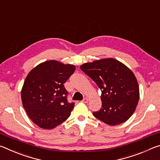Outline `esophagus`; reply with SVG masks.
<instances>
[{
    "mask_svg": "<svg viewBox=\"0 0 160 160\" xmlns=\"http://www.w3.org/2000/svg\"><path fill=\"white\" fill-rule=\"evenodd\" d=\"M88 101H89L88 98H85V99H84L82 100V102H83V103H88Z\"/></svg>",
    "mask_w": 160,
    "mask_h": 160,
    "instance_id": "34e87169",
    "label": "esophagus"
}]
</instances>
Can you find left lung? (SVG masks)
Here are the masks:
<instances>
[{"label":"left lung","instance_id":"left-lung-1","mask_svg":"<svg viewBox=\"0 0 160 160\" xmlns=\"http://www.w3.org/2000/svg\"><path fill=\"white\" fill-rule=\"evenodd\" d=\"M80 69L96 82L102 91V108L93 116L109 126L125 122L138 103L139 86L133 72L114 58L86 63Z\"/></svg>","mask_w":160,"mask_h":160}]
</instances>
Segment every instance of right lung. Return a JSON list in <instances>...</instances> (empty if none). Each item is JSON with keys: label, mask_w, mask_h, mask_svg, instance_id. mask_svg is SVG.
<instances>
[{"label": "right lung", "mask_w": 160, "mask_h": 160, "mask_svg": "<svg viewBox=\"0 0 160 160\" xmlns=\"http://www.w3.org/2000/svg\"><path fill=\"white\" fill-rule=\"evenodd\" d=\"M75 66L50 60L34 68L24 82L21 98L29 118L39 127L50 130L69 117L75 103L67 100L63 84Z\"/></svg>", "instance_id": "obj_1"}]
</instances>
